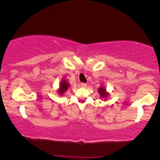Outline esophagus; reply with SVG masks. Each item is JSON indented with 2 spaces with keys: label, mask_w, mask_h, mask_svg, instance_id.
I'll return each mask as SVG.
<instances>
[{
  "label": "esophagus",
  "mask_w": 160,
  "mask_h": 160,
  "mask_svg": "<svg viewBox=\"0 0 160 160\" xmlns=\"http://www.w3.org/2000/svg\"><path fill=\"white\" fill-rule=\"evenodd\" d=\"M80 86L84 88V87H87V84H85V83H82V84H80Z\"/></svg>",
  "instance_id": "obj_1"
}]
</instances>
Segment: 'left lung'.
Returning <instances> with one entry per match:
<instances>
[{"label": "left lung", "instance_id": "8db88e82", "mask_svg": "<svg viewBox=\"0 0 160 160\" xmlns=\"http://www.w3.org/2000/svg\"><path fill=\"white\" fill-rule=\"evenodd\" d=\"M98 93L100 94V97H101L102 98H107L108 97L109 93L106 91V88H105V87H103V86L100 87L99 88H98Z\"/></svg>", "mask_w": 160, "mask_h": 160}]
</instances>
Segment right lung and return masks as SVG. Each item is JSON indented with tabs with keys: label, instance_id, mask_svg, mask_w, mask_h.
I'll return each mask as SVG.
<instances>
[{
	"label": "right lung",
	"instance_id": "obj_1",
	"mask_svg": "<svg viewBox=\"0 0 160 160\" xmlns=\"http://www.w3.org/2000/svg\"><path fill=\"white\" fill-rule=\"evenodd\" d=\"M70 86L69 82H68L67 80L62 79L60 83V87H59V89L58 90V93L60 95H62L65 92L68 90V87Z\"/></svg>",
	"mask_w": 160,
	"mask_h": 160
}]
</instances>
